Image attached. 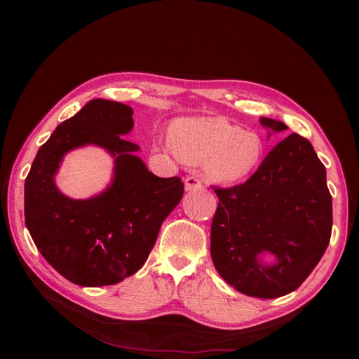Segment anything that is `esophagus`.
Masks as SVG:
<instances>
[{"instance_id":"34e87169","label":"esophagus","mask_w":359,"mask_h":359,"mask_svg":"<svg viewBox=\"0 0 359 359\" xmlns=\"http://www.w3.org/2000/svg\"><path fill=\"white\" fill-rule=\"evenodd\" d=\"M199 188H202V182L199 177H196V175H188V177H185L187 191H194V189H199Z\"/></svg>"}]
</instances>
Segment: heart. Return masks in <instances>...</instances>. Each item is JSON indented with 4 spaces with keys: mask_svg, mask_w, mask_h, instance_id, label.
Here are the masks:
<instances>
[{
    "mask_svg": "<svg viewBox=\"0 0 359 359\" xmlns=\"http://www.w3.org/2000/svg\"><path fill=\"white\" fill-rule=\"evenodd\" d=\"M165 147L187 163L203 162L208 179L222 185L250 177L264 156L261 135L222 117L175 120Z\"/></svg>",
    "mask_w": 359,
    "mask_h": 359,
    "instance_id": "1",
    "label": "heart"
}]
</instances>
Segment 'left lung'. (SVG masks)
<instances>
[{
	"instance_id": "left-lung-1",
	"label": "left lung",
	"mask_w": 359,
	"mask_h": 359,
	"mask_svg": "<svg viewBox=\"0 0 359 359\" xmlns=\"http://www.w3.org/2000/svg\"><path fill=\"white\" fill-rule=\"evenodd\" d=\"M259 121L269 137L288 129L274 118ZM215 191L211 259L222 279L262 299L294 292L321 261L332 234L325 166L311 143L290 134L245 184Z\"/></svg>"
}]
</instances>
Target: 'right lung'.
Returning <instances> with one entry per match:
<instances>
[{"mask_svg": "<svg viewBox=\"0 0 359 359\" xmlns=\"http://www.w3.org/2000/svg\"><path fill=\"white\" fill-rule=\"evenodd\" d=\"M133 108L88 102L38 149L25 182V217L38 251L63 278L81 287L123 280L147 262L162 222L184 196L179 177L152 174L123 135L134 128ZM93 144L114 158L113 179L102 194L72 200L55 175L64 156Z\"/></svg>", "mask_w": 359, "mask_h": 359, "instance_id": "right-lung-1", "label": "right lung"}]
</instances>
